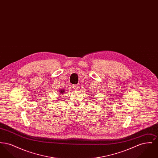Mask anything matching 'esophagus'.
I'll return each mask as SVG.
<instances>
[{
    "mask_svg": "<svg viewBox=\"0 0 158 158\" xmlns=\"http://www.w3.org/2000/svg\"><path fill=\"white\" fill-rule=\"evenodd\" d=\"M72 88L75 89V90H79V85H73L72 86Z\"/></svg>",
    "mask_w": 158,
    "mask_h": 158,
    "instance_id": "esophagus-1",
    "label": "esophagus"
}]
</instances>
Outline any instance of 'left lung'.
<instances>
[{"label":"left lung","mask_w":158,"mask_h":158,"mask_svg":"<svg viewBox=\"0 0 158 158\" xmlns=\"http://www.w3.org/2000/svg\"><path fill=\"white\" fill-rule=\"evenodd\" d=\"M93 99H94V98H93Z\"/></svg>","instance_id":"8db88e82"}]
</instances>
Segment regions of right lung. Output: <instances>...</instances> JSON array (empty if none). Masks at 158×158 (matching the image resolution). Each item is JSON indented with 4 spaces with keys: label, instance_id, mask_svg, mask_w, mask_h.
<instances>
[{
    "label": "right lung",
    "instance_id": "right-lung-1",
    "mask_svg": "<svg viewBox=\"0 0 158 158\" xmlns=\"http://www.w3.org/2000/svg\"><path fill=\"white\" fill-rule=\"evenodd\" d=\"M64 92H65V90H64V89H60V90H59L60 94H63ZM59 97H60V96H59Z\"/></svg>",
    "mask_w": 158,
    "mask_h": 158
}]
</instances>
